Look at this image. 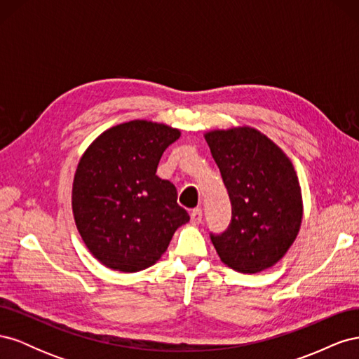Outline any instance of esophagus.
I'll return each mask as SVG.
<instances>
[{
	"label": "esophagus",
	"instance_id": "1",
	"mask_svg": "<svg viewBox=\"0 0 359 359\" xmlns=\"http://www.w3.org/2000/svg\"><path fill=\"white\" fill-rule=\"evenodd\" d=\"M201 222H202V210H201V208L193 210V211L190 212V223H191L193 226H196V224H199Z\"/></svg>",
	"mask_w": 359,
	"mask_h": 359
}]
</instances>
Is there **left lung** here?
Masks as SVG:
<instances>
[{
	"instance_id": "8db88e82",
	"label": "left lung",
	"mask_w": 359,
	"mask_h": 359,
	"mask_svg": "<svg viewBox=\"0 0 359 359\" xmlns=\"http://www.w3.org/2000/svg\"><path fill=\"white\" fill-rule=\"evenodd\" d=\"M220 169L232 220L211 241L222 262L244 274L274 266L297 240L302 194L297 170L277 144L243 126L203 135Z\"/></svg>"
}]
</instances>
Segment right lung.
<instances>
[{"instance_id":"add662e5","label":"right lung","mask_w":359,"mask_h":359,"mask_svg":"<svg viewBox=\"0 0 359 359\" xmlns=\"http://www.w3.org/2000/svg\"><path fill=\"white\" fill-rule=\"evenodd\" d=\"M180 136L168 124L133 119L104 130L82 154L73 217L86 248L106 268L137 273L154 265L190 220L173 184L156 175L161 154Z\"/></svg>"}]
</instances>
